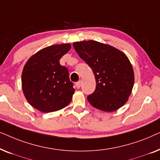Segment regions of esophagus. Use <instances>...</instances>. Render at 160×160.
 <instances>
[{"instance_id": "esophagus-1", "label": "esophagus", "mask_w": 160, "mask_h": 160, "mask_svg": "<svg viewBox=\"0 0 160 160\" xmlns=\"http://www.w3.org/2000/svg\"><path fill=\"white\" fill-rule=\"evenodd\" d=\"M81 84H82V81H78V82L76 83V88H80L81 87Z\"/></svg>"}]
</instances>
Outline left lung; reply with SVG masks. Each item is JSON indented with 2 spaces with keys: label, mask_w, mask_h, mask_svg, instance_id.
Returning <instances> with one entry per match:
<instances>
[{
  "label": "left lung",
  "mask_w": 160,
  "mask_h": 160,
  "mask_svg": "<svg viewBox=\"0 0 160 160\" xmlns=\"http://www.w3.org/2000/svg\"><path fill=\"white\" fill-rule=\"evenodd\" d=\"M73 46L95 75L96 87L87 97L89 103L107 112L124 106L134 85V72L126 54L110 45L92 40L75 42Z\"/></svg>",
  "instance_id": "1"
}]
</instances>
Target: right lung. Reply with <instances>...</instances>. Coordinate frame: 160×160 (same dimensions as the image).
Returning <instances> with one entry per match:
<instances>
[{"instance_id":"1","label":"right lung","mask_w":160,"mask_h":160,"mask_svg":"<svg viewBox=\"0 0 160 160\" xmlns=\"http://www.w3.org/2000/svg\"><path fill=\"white\" fill-rule=\"evenodd\" d=\"M71 49V44L50 46L32 55L24 67L22 86L26 99L32 107L44 113L66 107L75 89L67 68L60 60Z\"/></svg>"}]
</instances>
